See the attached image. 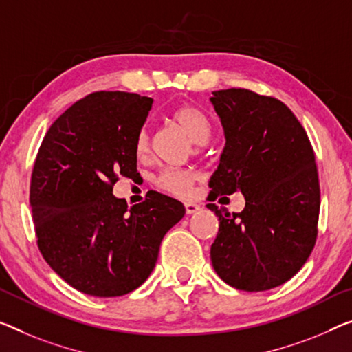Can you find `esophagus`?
<instances>
[{
	"label": "esophagus",
	"mask_w": 352,
	"mask_h": 352,
	"mask_svg": "<svg viewBox=\"0 0 352 352\" xmlns=\"http://www.w3.org/2000/svg\"><path fill=\"white\" fill-rule=\"evenodd\" d=\"M199 209H201V206H199L198 203H193V201H187V203H186V212H187L188 215L198 212Z\"/></svg>",
	"instance_id": "obj_1"
}]
</instances>
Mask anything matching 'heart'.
Wrapping results in <instances>:
<instances>
[{
	"label": "heart",
	"instance_id": "1",
	"mask_svg": "<svg viewBox=\"0 0 352 352\" xmlns=\"http://www.w3.org/2000/svg\"><path fill=\"white\" fill-rule=\"evenodd\" d=\"M171 122L182 129L195 144H206L212 133V126L206 113L201 108L192 104L176 107L170 115ZM135 153L138 157H144L149 153V133L142 129L135 138ZM195 176L188 170H164L155 179L160 190L176 195V197H188L192 193Z\"/></svg>",
	"mask_w": 352,
	"mask_h": 352
}]
</instances>
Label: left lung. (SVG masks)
<instances>
[{
  "label": "left lung",
  "mask_w": 352,
  "mask_h": 352,
  "mask_svg": "<svg viewBox=\"0 0 352 352\" xmlns=\"http://www.w3.org/2000/svg\"><path fill=\"white\" fill-rule=\"evenodd\" d=\"M210 102L226 143L209 197L245 198L244 210L232 215L208 204L220 221L210 261L232 288L267 291L294 277L315 247L321 204L315 153L278 99L231 88L214 91Z\"/></svg>",
  "instance_id": "left-lung-1"
}]
</instances>
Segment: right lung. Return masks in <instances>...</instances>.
<instances>
[{"label": "right lung", "mask_w": 352, "mask_h": 352, "mask_svg": "<svg viewBox=\"0 0 352 352\" xmlns=\"http://www.w3.org/2000/svg\"><path fill=\"white\" fill-rule=\"evenodd\" d=\"M153 99L99 91L52 124L37 153L30 203L37 245L64 282L94 297H116L149 277L162 239L186 208L157 192L131 209L113 195L137 176L135 138Z\"/></svg>", "instance_id": "obj_1"}]
</instances>
